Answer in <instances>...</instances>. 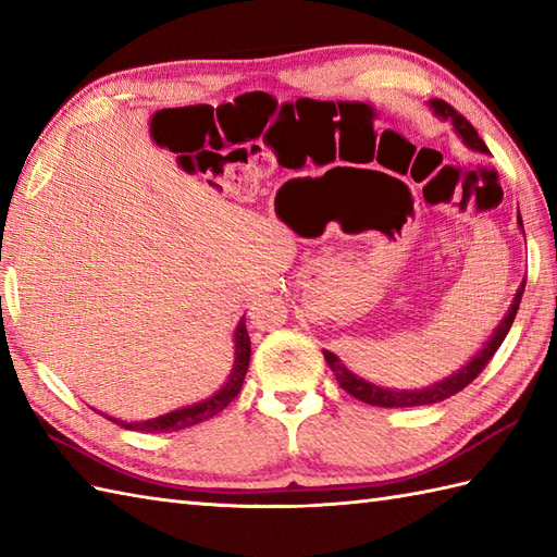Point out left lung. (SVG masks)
<instances>
[{
	"mask_svg": "<svg viewBox=\"0 0 557 557\" xmlns=\"http://www.w3.org/2000/svg\"><path fill=\"white\" fill-rule=\"evenodd\" d=\"M431 108L433 112L441 116V120H449L455 126V132L461 136V140L471 148V150H479V152H488L486 144L479 138L476 128L471 126L465 116H461L453 104H447L445 100H431ZM519 227H522V218H519ZM524 285L527 280L522 282V287L517 289L515 294V301L510 306V311L505 313V318L500 321V325L493 330L491 339L483 345V349L476 354L474 359H471L467 366H461V369L457 373H453L449 377H445V381L441 383H433L431 387H423V389H387V387H381V385H373L369 381H363V377H359L357 373H351L345 363H342L333 351H323V357L327 361L330 369H333L337 383L342 389H347V393L351 397H357L361 401H366V405H373V407H423V405H435V401H443L447 397L457 395L459 389H465L474 377L486 369V363L493 359V354L498 351V347L503 345V339L507 337V333H510L512 327V321L517 315V309H519V301H522V294H524Z\"/></svg>",
	"mask_w": 557,
	"mask_h": 557,
	"instance_id": "1",
	"label": "left lung"
}]
</instances>
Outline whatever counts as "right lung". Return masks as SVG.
Segmentation results:
<instances>
[{"instance_id":"1","label":"right lung","mask_w":557,"mask_h":557,"mask_svg":"<svg viewBox=\"0 0 557 557\" xmlns=\"http://www.w3.org/2000/svg\"><path fill=\"white\" fill-rule=\"evenodd\" d=\"M234 369L230 373V381L224 383L215 395L198 401V405L191 407H184V409H174L170 413H162L158 419H148V421H120V419H112L116 425H122V429L128 431H144V433H170V431H182L188 429V425H196L200 421H208L220 413L224 407L230 405V401L239 395V389L244 385V377L248 371V361H251V339H248L246 333V321L242 318V323L236 325L234 330Z\"/></svg>"}]
</instances>
